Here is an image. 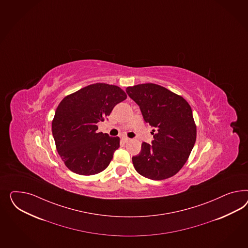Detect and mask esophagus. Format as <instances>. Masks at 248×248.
I'll return each instance as SVG.
<instances>
[{"instance_id": "esophagus-1", "label": "esophagus", "mask_w": 248, "mask_h": 248, "mask_svg": "<svg viewBox=\"0 0 248 248\" xmlns=\"http://www.w3.org/2000/svg\"><path fill=\"white\" fill-rule=\"evenodd\" d=\"M122 141L124 142V143H127V142L130 141V139H128L127 137H123L122 138Z\"/></svg>"}]
</instances>
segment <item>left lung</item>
I'll list each match as a JSON object with an SVG mask.
<instances>
[{
    "instance_id": "left-lung-1",
    "label": "left lung",
    "mask_w": 248,
    "mask_h": 248,
    "mask_svg": "<svg viewBox=\"0 0 248 248\" xmlns=\"http://www.w3.org/2000/svg\"><path fill=\"white\" fill-rule=\"evenodd\" d=\"M144 121L153 128L152 144L143 142L132 157L135 170L152 180L176 175L186 162L197 139L191 107L181 96L153 83L127 87Z\"/></svg>"
}]
</instances>
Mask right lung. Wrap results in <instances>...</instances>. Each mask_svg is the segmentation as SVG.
<instances>
[{
	"label": "right lung",
	"mask_w": 248,
	"mask_h": 248,
	"mask_svg": "<svg viewBox=\"0 0 248 248\" xmlns=\"http://www.w3.org/2000/svg\"><path fill=\"white\" fill-rule=\"evenodd\" d=\"M127 99L118 86L96 83L65 97L57 107L51 129L59 155L72 172L91 176L109 165L120 138L99 132L114 107Z\"/></svg>",
	"instance_id": "obj_1"
}]
</instances>
